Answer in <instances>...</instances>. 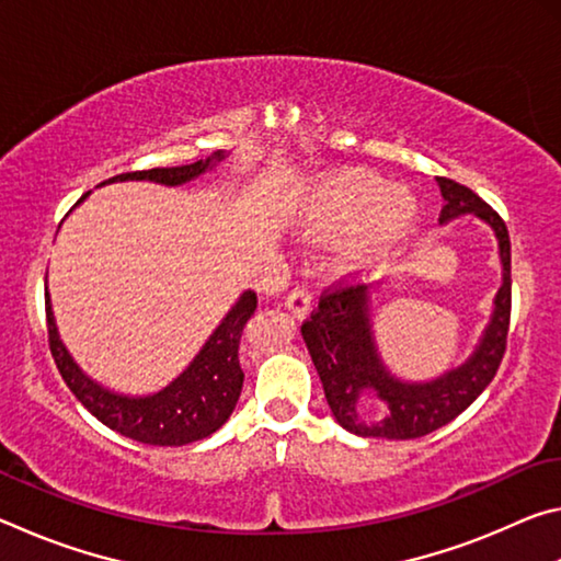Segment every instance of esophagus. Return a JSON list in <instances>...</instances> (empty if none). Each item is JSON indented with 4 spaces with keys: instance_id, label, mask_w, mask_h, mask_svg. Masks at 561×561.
<instances>
[{
    "instance_id": "esophagus-1",
    "label": "esophagus",
    "mask_w": 561,
    "mask_h": 561,
    "mask_svg": "<svg viewBox=\"0 0 561 561\" xmlns=\"http://www.w3.org/2000/svg\"><path fill=\"white\" fill-rule=\"evenodd\" d=\"M284 307H287L294 319H307L309 311H311V294L307 287H297L291 289V294L287 297V301H284Z\"/></svg>"
}]
</instances>
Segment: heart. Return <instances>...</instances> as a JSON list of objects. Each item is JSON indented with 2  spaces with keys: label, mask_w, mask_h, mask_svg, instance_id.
Wrapping results in <instances>:
<instances>
[{
  "label": "heart",
  "mask_w": 561,
  "mask_h": 561,
  "mask_svg": "<svg viewBox=\"0 0 561 561\" xmlns=\"http://www.w3.org/2000/svg\"><path fill=\"white\" fill-rule=\"evenodd\" d=\"M415 222L413 197L364 170L321 178L294 207V225L301 234L317 240L354 234L336 260L348 272L383 262L408 240Z\"/></svg>",
  "instance_id": "heart-1"
}]
</instances>
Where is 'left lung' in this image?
Returning a JSON list of instances; mask_svg holds the SVG:
<instances>
[{"mask_svg": "<svg viewBox=\"0 0 561 561\" xmlns=\"http://www.w3.org/2000/svg\"><path fill=\"white\" fill-rule=\"evenodd\" d=\"M438 187L445 201L440 225L474 215L497 237L502 287L495 294L490 324L468 360L433 381H403L393 376L376 344L371 289L366 284L324 291L319 309L301 324L304 344L317 366L331 413L341 428L360 438L411 440L443 428L485 391L505 356L512 307L507 227L470 187L448 178H438ZM366 394L385 403L383 416L373 413Z\"/></svg>", "mask_w": 561, "mask_h": 561, "instance_id": "8db88e82", "label": "left lung"}]
</instances>
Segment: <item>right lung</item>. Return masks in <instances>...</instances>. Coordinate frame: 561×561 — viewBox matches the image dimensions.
I'll return each mask as SVG.
<instances>
[{"mask_svg":"<svg viewBox=\"0 0 561 561\" xmlns=\"http://www.w3.org/2000/svg\"><path fill=\"white\" fill-rule=\"evenodd\" d=\"M220 160H225V153L217 150V153L197 160V163L123 173L106 180V183L150 180V183L175 187L201 178ZM87 197L89 193L76 205H81ZM254 309H257V294L242 291L210 339L205 341V346L190 360L185 371L173 378L165 388L148 396L116 393L81 371V366L66 351L59 329H56L49 291H46V329H49V346L56 368H59L66 386L71 388V393L79 398L91 415H96L103 425H108L111 431L126 435L130 440L178 448V445L203 440L215 431H220L227 417L232 415L244 381L237 351H240L242 329L247 319L254 314Z\"/></svg>","mask_w":561,"mask_h":561,"instance_id":"1","label":"right lung"}]
</instances>
